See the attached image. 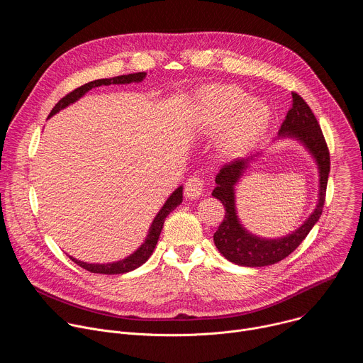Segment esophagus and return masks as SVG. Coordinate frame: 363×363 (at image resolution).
Masks as SVG:
<instances>
[{"label": "esophagus", "instance_id": "1", "mask_svg": "<svg viewBox=\"0 0 363 363\" xmlns=\"http://www.w3.org/2000/svg\"><path fill=\"white\" fill-rule=\"evenodd\" d=\"M203 179L199 177H191L186 182H185V196L189 199L198 198L202 195L203 192Z\"/></svg>", "mask_w": 363, "mask_h": 363}]
</instances>
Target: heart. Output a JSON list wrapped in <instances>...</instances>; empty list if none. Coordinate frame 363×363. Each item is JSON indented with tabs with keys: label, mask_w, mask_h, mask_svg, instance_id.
<instances>
[{
	"label": "heart",
	"mask_w": 363,
	"mask_h": 363,
	"mask_svg": "<svg viewBox=\"0 0 363 363\" xmlns=\"http://www.w3.org/2000/svg\"><path fill=\"white\" fill-rule=\"evenodd\" d=\"M199 122L208 130L221 129V147L225 152H241L255 143L266 132L272 111L262 99H248L238 86L214 84L199 96Z\"/></svg>",
	"instance_id": "b5f03b06"
}]
</instances>
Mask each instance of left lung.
Returning a JSON list of instances; mask_svg holds the SVG:
<instances>
[{
    "instance_id": "left-lung-1",
    "label": "left lung",
    "mask_w": 363,
    "mask_h": 363,
    "mask_svg": "<svg viewBox=\"0 0 363 363\" xmlns=\"http://www.w3.org/2000/svg\"><path fill=\"white\" fill-rule=\"evenodd\" d=\"M293 103L284 122L280 126L279 138H291L298 140L315 160L319 169V199L315 211L291 234L280 238H263L247 231L237 216L235 208V184L242 177L248 164L258 153L248 158H238L225 164L216 177L217 186L213 196L220 199L225 208V217L214 234V242L218 251L228 262L244 267H264L281 262L291 254L307 237L310 230L319 221L325 198L328 178L330 172L329 149L322 133L320 125L312 109L297 94L291 93Z\"/></svg>"
}]
</instances>
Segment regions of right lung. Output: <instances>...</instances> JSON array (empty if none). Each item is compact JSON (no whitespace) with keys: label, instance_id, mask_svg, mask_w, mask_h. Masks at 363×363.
<instances>
[{"label":"right lung","instance_id":"add662e5","mask_svg":"<svg viewBox=\"0 0 363 363\" xmlns=\"http://www.w3.org/2000/svg\"><path fill=\"white\" fill-rule=\"evenodd\" d=\"M145 77H146V73L140 72V73H132V74H123V76H116V77H111V79H99V80L89 82V83L74 89L69 94H66L63 99H60L57 105L53 108V111L50 112L48 118L55 116L62 109H65L69 105H72V103L77 101L80 97H83L93 87L109 86V84L140 83ZM182 189H184L182 186H178L169 195V198L167 199V202L164 203V206L160 210L157 217L153 218V221H152V224L149 227V231L146 234V238L142 242V245L135 252H132L130 255L125 257L123 260H119V262H115V263H108V264H91V263L80 262V260H77V258L69 255L70 260L74 262L82 269H84V270H87L90 273H97V274H123V273H129V272L140 267L143 263H146L147 258L152 255L155 247H157L158 238L161 235V231H162V227H164V223H165V218L182 202Z\"/></svg>","mask_w":363,"mask_h":363}]
</instances>
